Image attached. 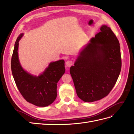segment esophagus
<instances>
[{
    "instance_id": "esophagus-1",
    "label": "esophagus",
    "mask_w": 134,
    "mask_h": 134,
    "mask_svg": "<svg viewBox=\"0 0 134 134\" xmlns=\"http://www.w3.org/2000/svg\"><path fill=\"white\" fill-rule=\"evenodd\" d=\"M73 62L72 60H67L66 62V66L67 67H71V66H72L73 65Z\"/></svg>"
}]
</instances>
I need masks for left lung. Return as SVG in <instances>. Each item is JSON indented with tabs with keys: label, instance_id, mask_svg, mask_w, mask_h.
Here are the masks:
<instances>
[{
	"label": "left lung",
	"instance_id": "8db88e82",
	"mask_svg": "<svg viewBox=\"0 0 134 134\" xmlns=\"http://www.w3.org/2000/svg\"><path fill=\"white\" fill-rule=\"evenodd\" d=\"M100 30L80 51L70 70L77 96L84 102L106 97L121 72L119 41L108 26L103 25Z\"/></svg>",
	"mask_w": 134,
	"mask_h": 134
}]
</instances>
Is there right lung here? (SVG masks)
Returning a JSON list of instances; mask_svg holds the SVG:
<instances>
[{"label": "right lung", "instance_id": "1", "mask_svg": "<svg viewBox=\"0 0 134 134\" xmlns=\"http://www.w3.org/2000/svg\"><path fill=\"white\" fill-rule=\"evenodd\" d=\"M24 35L17 38L11 59V70L16 86L26 101L37 106L44 107L55 101L57 96V83L65 72L64 61L51 62L42 74L34 76L25 71L18 55L19 42Z\"/></svg>", "mask_w": 134, "mask_h": 134}]
</instances>
